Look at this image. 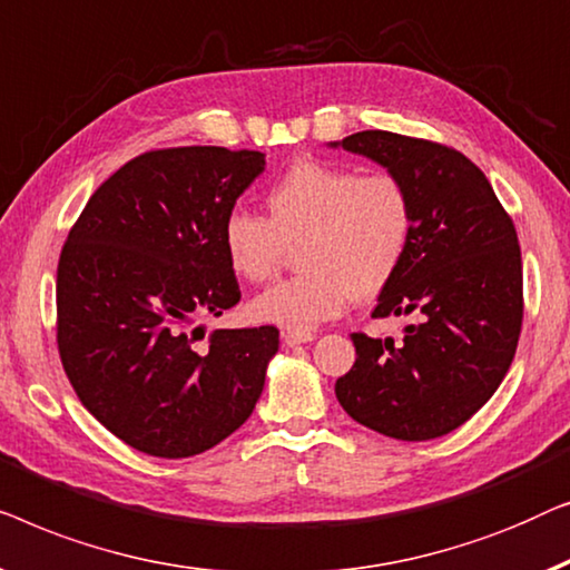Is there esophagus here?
<instances>
[{"label": "esophagus", "mask_w": 570, "mask_h": 570, "mask_svg": "<svg viewBox=\"0 0 570 570\" xmlns=\"http://www.w3.org/2000/svg\"><path fill=\"white\" fill-rule=\"evenodd\" d=\"M282 341H284V346H302V343H309V341H315V333H296V331H286L284 335H282Z\"/></svg>", "instance_id": "1"}]
</instances>
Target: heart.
Masks as SVG:
<instances>
[{"label": "heart", "instance_id": "b5f03b06", "mask_svg": "<svg viewBox=\"0 0 570 570\" xmlns=\"http://www.w3.org/2000/svg\"><path fill=\"white\" fill-rule=\"evenodd\" d=\"M266 216L235 208L224 216L222 247L245 282H266L296 247V274L261 292V323L309 333L338 317L356 296L382 292L411 253L415 206L397 175L299 163L266 190Z\"/></svg>", "mask_w": 570, "mask_h": 570}]
</instances>
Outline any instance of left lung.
<instances>
[{"label":"left lung","instance_id":"left-lung-1","mask_svg":"<svg viewBox=\"0 0 570 570\" xmlns=\"http://www.w3.org/2000/svg\"><path fill=\"white\" fill-rule=\"evenodd\" d=\"M397 175L415 232L372 317H405L403 341L354 333L356 362L335 382L351 419L426 442L470 421L507 376L522 333V250L491 183L462 151L392 131L331 141Z\"/></svg>","mask_w":570,"mask_h":570}]
</instances>
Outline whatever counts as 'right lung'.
Masks as SVG:
<instances>
[{"label": "right lung", "instance_id": "1", "mask_svg": "<svg viewBox=\"0 0 570 570\" xmlns=\"http://www.w3.org/2000/svg\"><path fill=\"white\" fill-rule=\"evenodd\" d=\"M266 170L250 149H157L95 190L56 274V341L82 405L128 446L180 460L250 419L278 351L274 325L214 331L239 302L222 224Z\"/></svg>", "mask_w": 570, "mask_h": 570}]
</instances>
